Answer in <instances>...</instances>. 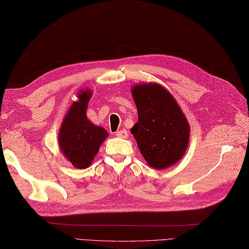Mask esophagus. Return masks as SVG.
Segmentation results:
<instances>
[{
    "mask_svg": "<svg viewBox=\"0 0 249 249\" xmlns=\"http://www.w3.org/2000/svg\"><path fill=\"white\" fill-rule=\"evenodd\" d=\"M116 136L119 138H126L127 137V131L123 129L118 132H116Z\"/></svg>",
    "mask_w": 249,
    "mask_h": 249,
    "instance_id": "esophagus-1",
    "label": "esophagus"
}]
</instances>
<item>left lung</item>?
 <instances>
[{
	"label": "left lung",
	"mask_w": 249,
	"mask_h": 249,
	"mask_svg": "<svg viewBox=\"0 0 249 249\" xmlns=\"http://www.w3.org/2000/svg\"><path fill=\"white\" fill-rule=\"evenodd\" d=\"M138 122L131 129L140 154L155 170H165L183 157L190 142V124L177 100L157 83L132 87Z\"/></svg>",
	"instance_id": "left-lung-1"
}]
</instances>
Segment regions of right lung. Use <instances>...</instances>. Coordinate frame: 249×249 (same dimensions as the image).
Here are the masks:
<instances>
[{"label":"right lung","mask_w":249,"mask_h":249,"mask_svg":"<svg viewBox=\"0 0 249 249\" xmlns=\"http://www.w3.org/2000/svg\"><path fill=\"white\" fill-rule=\"evenodd\" d=\"M92 93L89 88L79 90L78 99L70 106L58 132L60 152L73 166L79 170L91 165L100 145L109 136L103 126L92 124L87 117Z\"/></svg>","instance_id":"1"}]
</instances>
